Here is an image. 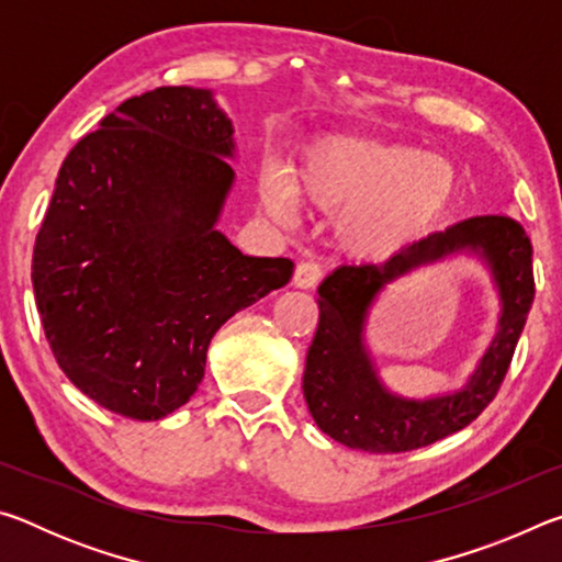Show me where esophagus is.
I'll return each instance as SVG.
<instances>
[{
    "mask_svg": "<svg viewBox=\"0 0 562 562\" xmlns=\"http://www.w3.org/2000/svg\"><path fill=\"white\" fill-rule=\"evenodd\" d=\"M322 280V265L315 260H304L297 265V270H294V284L297 288H315V284Z\"/></svg>",
    "mask_w": 562,
    "mask_h": 562,
    "instance_id": "obj_1",
    "label": "esophagus"
}]
</instances>
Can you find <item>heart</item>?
I'll list each match as a JSON object with an SVG mask.
<instances>
[{
  "label": "heart",
  "mask_w": 562,
  "mask_h": 562,
  "mask_svg": "<svg viewBox=\"0 0 562 562\" xmlns=\"http://www.w3.org/2000/svg\"><path fill=\"white\" fill-rule=\"evenodd\" d=\"M294 193L319 211L345 213L339 233L357 252L389 255L446 213L456 173L418 146L337 136L304 150L294 186L274 168L262 176L265 205L280 221L292 215Z\"/></svg>",
  "instance_id": "b5f03b06"
}]
</instances>
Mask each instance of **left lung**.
<instances>
[{
	"mask_svg": "<svg viewBox=\"0 0 562 562\" xmlns=\"http://www.w3.org/2000/svg\"><path fill=\"white\" fill-rule=\"evenodd\" d=\"M481 249L504 300L502 329L463 393L406 403L375 382L360 345V327L375 292L418 263L462 249ZM319 325L307 351L302 392L310 414L331 439L369 453H402L469 426L508 374L526 325L536 280L528 233L508 215H475L398 250L386 262L341 265L319 284Z\"/></svg>",
	"mask_w": 562,
	"mask_h": 562,
	"instance_id": "obj_1",
	"label": "left lung"
}]
</instances>
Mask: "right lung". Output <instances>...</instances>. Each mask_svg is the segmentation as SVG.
I'll use <instances>...</instances> for the list:
<instances>
[{"label":"right lung","instance_id":"1","mask_svg":"<svg viewBox=\"0 0 562 562\" xmlns=\"http://www.w3.org/2000/svg\"><path fill=\"white\" fill-rule=\"evenodd\" d=\"M233 126L211 91L126 99L64 158L34 243L44 335L76 389L136 422L176 412L235 312L288 284L290 258H250L215 231L233 186Z\"/></svg>","mask_w":562,"mask_h":562}]
</instances>
